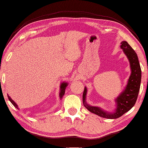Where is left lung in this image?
Masks as SVG:
<instances>
[{
	"instance_id": "left-lung-1",
	"label": "left lung",
	"mask_w": 148,
	"mask_h": 148,
	"mask_svg": "<svg viewBox=\"0 0 148 148\" xmlns=\"http://www.w3.org/2000/svg\"><path fill=\"white\" fill-rule=\"evenodd\" d=\"M121 49L128 58L130 62L131 73L128 80L125 89L115 100L116 108L114 112H108L103 110L99 107L91 106L86 101L87 88L85 87L83 93V103L88 111L97 116L107 119H116L120 118L135 105L137 101L140 89L141 79V70L137 53L126 41H122Z\"/></svg>"
}]
</instances>
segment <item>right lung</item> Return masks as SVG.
I'll use <instances>...</instances> for the list:
<instances>
[{
  "label": "right lung",
  "instance_id": "add662e5",
  "mask_svg": "<svg viewBox=\"0 0 148 148\" xmlns=\"http://www.w3.org/2000/svg\"><path fill=\"white\" fill-rule=\"evenodd\" d=\"M68 86V83H66V82H63V83H62L60 84V94H59V96H60V99H62V98L63 97V96L64 95V93H65V89H66V86ZM7 97H8V99L9 101H10V102L12 103V104L14 105L15 107H16L17 109H18V105L15 103L14 101H13L12 99H11V98L9 97V95H7Z\"/></svg>",
  "mask_w": 148,
  "mask_h": 148
}]
</instances>
